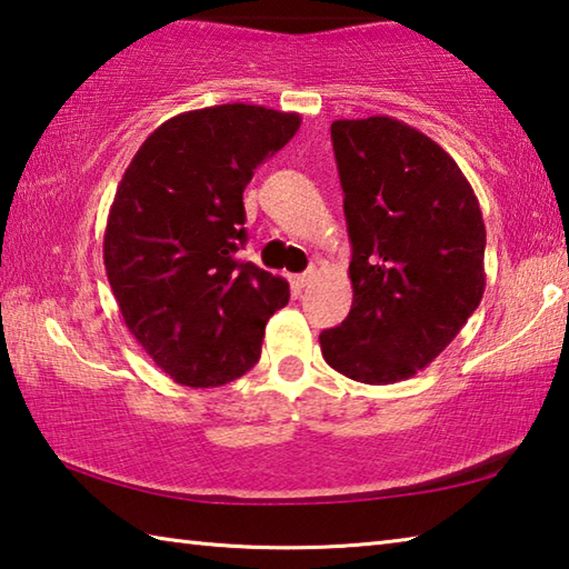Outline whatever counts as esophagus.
Listing matches in <instances>:
<instances>
[{"label":"esophagus","mask_w":569,"mask_h":569,"mask_svg":"<svg viewBox=\"0 0 569 569\" xmlns=\"http://www.w3.org/2000/svg\"><path fill=\"white\" fill-rule=\"evenodd\" d=\"M313 278H316V268H308L306 273H301V276H296V278H293V283H296L298 288H303V286L311 283Z\"/></svg>","instance_id":"esophagus-1"}]
</instances>
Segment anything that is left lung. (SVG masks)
Here are the masks:
<instances>
[{
  "mask_svg": "<svg viewBox=\"0 0 569 569\" xmlns=\"http://www.w3.org/2000/svg\"><path fill=\"white\" fill-rule=\"evenodd\" d=\"M351 238V311L319 336L326 363L397 383L455 341L485 293L487 230L455 158L389 114L331 122Z\"/></svg>",
  "mask_w": 569,
  "mask_h": 569,
  "instance_id": "1",
  "label": "left lung"
}]
</instances>
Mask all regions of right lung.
Here are the masks:
<instances>
[{
	"label": "right lung",
	"mask_w": 569,
	"mask_h": 569,
	"mask_svg": "<svg viewBox=\"0 0 569 569\" xmlns=\"http://www.w3.org/2000/svg\"><path fill=\"white\" fill-rule=\"evenodd\" d=\"M298 112L216 104L148 134L114 192L102 258L122 321L172 381L223 387L261 359L286 278L236 261L243 190L296 130Z\"/></svg>",
	"instance_id": "right-lung-1"
}]
</instances>
